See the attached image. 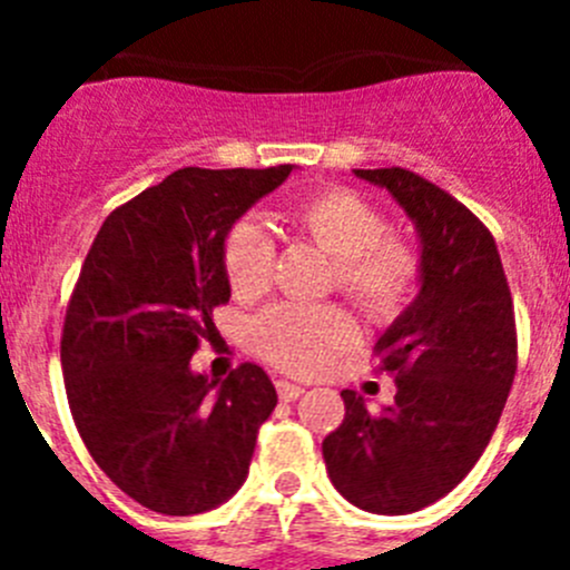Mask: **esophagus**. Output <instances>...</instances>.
<instances>
[{"label": "esophagus", "instance_id": "34e87169", "mask_svg": "<svg viewBox=\"0 0 570 570\" xmlns=\"http://www.w3.org/2000/svg\"><path fill=\"white\" fill-rule=\"evenodd\" d=\"M302 391H305L302 385H294L288 380H276V394H279L282 402H294L296 396H302Z\"/></svg>", "mask_w": 570, "mask_h": 570}]
</instances>
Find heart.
I'll list each match as a JSON object with an SVG mask.
<instances>
[{
	"mask_svg": "<svg viewBox=\"0 0 570 570\" xmlns=\"http://www.w3.org/2000/svg\"><path fill=\"white\" fill-rule=\"evenodd\" d=\"M288 225L334 256L331 285L371 320L400 316L422 279V256L407 236L387 230L374 203L347 188H322L291 205ZM223 271L236 299L268 294L274 239L259 219H239L223 242ZM356 342V322L340 305L282 302L254 322V347L271 365L314 376Z\"/></svg>",
	"mask_w": 570,
	"mask_h": 570,
	"instance_id": "1",
	"label": "heart"
}]
</instances>
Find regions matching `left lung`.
I'll use <instances>...</instances> for the list:
<instances>
[{
    "label": "left lung",
    "instance_id": "left-lung-1",
    "mask_svg": "<svg viewBox=\"0 0 570 570\" xmlns=\"http://www.w3.org/2000/svg\"><path fill=\"white\" fill-rule=\"evenodd\" d=\"M416 223L422 291L374 345L394 405L371 414L342 391L345 420L322 442L331 482L371 513H414L454 491L491 442L517 374V320L491 230L405 168L356 170Z\"/></svg>",
    "mask_w": 570,
    "mask_h": 570
}]
</instances>
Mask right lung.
Segmentation results:
<instances>
[{"label": "right lung", "instance_id": "obj_1", "mask_svg": "<svg viewBox=\"0 0 570 570\" xmlns=\"http://www.w3.org/2000/svg\"><path fill=\"white\" fill-rule=\"evenodd\" d=\"M291 170H174L110 210L85 256L59 342L65 394L94 462L150 511H210L248 476L274 385L254 362L216 385L190 356L230 299L225 234Z\"/></svg>", "mask_w": 570, "mask_h": 570}]
</instances>
